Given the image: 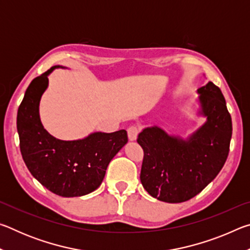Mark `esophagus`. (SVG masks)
Instances as JSON below:
<instances>
[{"mask_svg": "<svg viewBox=\"0 0 250 250\" xmlns=\"http://www.w3.org/2000/svg\"><path fill=\"white\" fill-rule=\"evenodd\" d=\"M139 134V128L135 125H131L128 129V137L130 141H135Z\"/></svg>", "mask_w": 250, "mask_h": 250, "instance_id": "34e87169", "label": "esophagus"}]
</instances>
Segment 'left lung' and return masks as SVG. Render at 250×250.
<instances>
[{"label":"left lung","mask_w":250,"mask_h":250,"mask_svg":"<svg viewBox=\"0 0 250 250\" xmlns=\"http://www.w3.org/2000/svg\"><path fill=\"white\" fill-rule=\"evenodd\" d=\"M201 116L206 122L184 140L159 126L139 133L145 156L140 180L156 200L182 203L191 200L222 170L229 152L231 118L217 86L209 82L197 89Z\"/></svg>","instance_id":"left-lung-1"}]
</instances>
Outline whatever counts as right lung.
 <instances>
[{
	"mask_svg": "<svg viewBox=\"0 0 250 250\" xmlns=\"http://www.w3.org/2000/svg\"><path fill=\"white\" fill-rule=\"evenodd\" d=\"M59 66L32 80L18 111V132L23 160L32 175L56 195L83 196L103 182L108 164L128 142L125 130L94 132L74 141L54 138L40 118V101L48 86V75Z\"/></svg>",
	"mask_w": 250,
	"mask_h": 250,
	"instance_id": "1",
	"label": "right lung"
}]
</instances>
